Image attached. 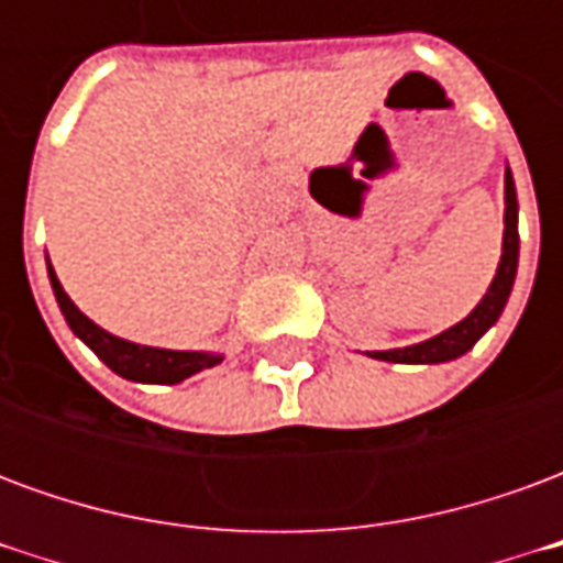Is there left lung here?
<instances>
[{
	"mask_svg": "<svg viewBox=\"0 0 563 563\" xmlns=\"http://www.w3.org/2000/svg\"><path fill=\"white\" fill-rule=\"evenodd\" d=\"M504 205H507L504 208V253H500L495 280L483 295V301L452 329L440 331L434 338L413 343V346H404V350H374V353H367L371 358L395 362V365H440V362H452L473 350V343L495 325L507 307L512 283H516V268H519V201H516V184H512L509 168L504 174Z\"/></svg>",
	"mask_w": 563,
	"mask_h": 563,
	"instance_id": "left-lung-1",
	"label": "left lung"
}]
</instances>
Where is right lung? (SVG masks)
<instances>
[{
  "label": "right lung",
  "mask_w": 563,
  "mask_h": 563,
  "mask_svg": "<svg viewBox=\"0 0 563 563\" xmlns=\"http://www.w3.org/2000/svg\"><path fill=\"white\" fill-rule=\"evenodd\" d=\"M47 277L54 286L56 305L66 317L68 329L78 334L80 341L90 346L92 353L102 358L104 365L111 367L114 374L132 383H159V386H174L180 379L192 377L205 367L220 365V353H192V350H159V346H144V343H132L117 338L111 331H104L102 325H96L90 317H84L75 301L68 298L63 283L56 280L54 265L47 262Z\"/></svg>",
  "instance_id": "add662e5"
}]
</instances>
